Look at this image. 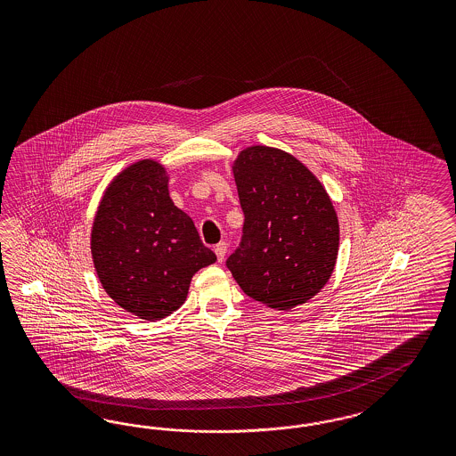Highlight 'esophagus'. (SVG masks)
Returning <instances> with one entry per match:
<instances>
[{"instance_id": "34e87169", "label": "esophagus", "mask_w": 456, "mask_h": 456, "mask_svg": "<svg viewBox=\"0 0 456 456\" xmlns=\"http://www.w3.org/2000/svg\"><path fill=\"white\" fill-rule=\"evenodd\" d=\"M214 250H216V254H217L219 263H222L224 257H225V252H227V244H225V242H219Z\"/></svg>"}]
</instances>
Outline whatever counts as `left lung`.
Wrapping results in <instances>:
<instances>
[{
	"label": "left lung",
	"mask_w": 456,
	"mask_h": 456,
	"mask_svg": "<svg viewBox=\"0 0 456 456\" xmlns=\"http://www.w3.org/2000/svg\"><path fill=\"white\" fill-rule=\"evenodd\" d=\"M242 237L225 265L254 301L288 311L331 277L339 225L324 187L289 153L248 147L234 164Z\"/></svg>",
	"instance_id": "1"
}]
</instances>
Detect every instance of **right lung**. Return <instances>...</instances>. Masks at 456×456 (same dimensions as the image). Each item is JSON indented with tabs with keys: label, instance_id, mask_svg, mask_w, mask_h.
Returning <instances> with one entry per match:
<instances>
[{
	"label": "right lung",
	"instance_id": "add662e5",
	"mask_svg": "<svg viewBox=\"0 0 456 456\" xmlns=\"http://www.w3.org/2000/svg\"><path fill=\"white\" fill-rule=\"evenodd\" d=\"M166 170L142 160L103 195L92 231L98 279L140 319L167 318L185 301L193 274L217 261L192 219L168 197Z\"/></svg>",
	"mask_w": 456,
	"mask_h": 456
}]
</instances>
